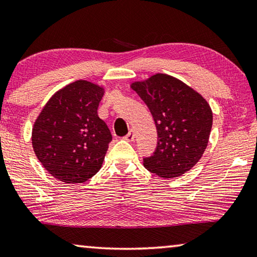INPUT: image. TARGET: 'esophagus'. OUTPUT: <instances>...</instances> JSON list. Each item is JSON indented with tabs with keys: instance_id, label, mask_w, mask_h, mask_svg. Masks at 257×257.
I'll return each instance as SVG.
<instances>
[{
	"instance_id": "1",
	"label": "esophagus",
	"mask_w": 257,
	"mask_h": 257,
	"mask_svg": "<svg viewBox=\"0 0 257 257\" xmlns=\"http://www.w3.org/2000/svg\"><path fill=\"white\" fill-rule=\"evenodd\" d=\"M123 140L127 141V142H134V140H135V135H134L133 130H130V132L128 133V135H125L123 137Z\"/></svg>"
}]
</instances>
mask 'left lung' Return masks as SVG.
Returning a JSON list of instances; mask_svg holds the SVG:
<instances>
[{
  "instance_id": "1",
  "label": "left lung",
  "mask_w": 257,
  "mask_h": 257,
  "mask_svg": "<svg viewBox=\"0 0 257 257\" xmlns=\"http://www.w3.org/2000/svg\"><path fill=\"white\" fill-rule=\"evenodd\" d=\"M152 114L158 146L144 167L157 176L180 177L200 160L208 145L213 112L193 88L172 75L157 73L130 84Z\"/></svg>"
}]
</instances>
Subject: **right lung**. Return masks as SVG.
<instances>
[{"instance_id": "obj_1", "label": "right lung", "mask_w": 257, "mask_h": 257, "mask_svg": "<svg viewBox=\"0 0 257 257\" xmlns=\"http://www.w3.org/2000/svg\"><path fill=\"white\" fill-rule=\"evenodd\" d=\"M103 85L77 80L59 89L41 109L32 128V145L44 169L66 184L98 173L112 141L98 116Z\"/></svg>"}]
</instances>
